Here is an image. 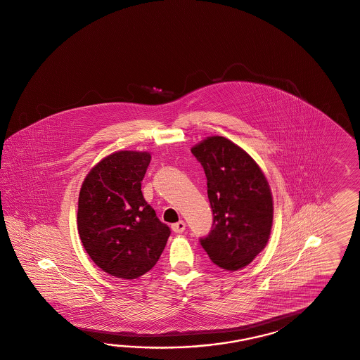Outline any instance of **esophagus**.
<instances>
[{"mask_svg": "<svg viewBox=\"0 0 360 360\" xmlns=\"http://www.w3.org/2000/svg\"><path fill=\"white\" fill-rule=\"evenodd\" d=\"M172 229L174 233H182L186 229V224L184 220H179L178 223L173 224L172 225Z\"/></svg>", "mask_w": 360, "mask_h": 360, "instance_id": "esophagus-1", "label": "esophagus"}]
</instances>
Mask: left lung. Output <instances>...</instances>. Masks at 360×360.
<instances>
[{
	"label": "left lung",
	"mask_w": 360,
	"mask_h": 360,
	"mask_svg": "<svg viewBox=\"0 0 360 360\" xmlns=\"http://www.w3.org/2000/svg\"><path fill=\"white\" fill-rule=\"evenodd\" d=\"M191 152L205 169L214 212L212 229L200 245L219 267L241 270L269 243L274 219L270 185L252 155L226 137H207Z\"/></svg>",
	"instance_id": "8db88e82"
}]
</instances>
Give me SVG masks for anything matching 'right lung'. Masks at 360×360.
<instances>
[{
    "label": "right lung",
    "mask_w": 360,
    "mask_h": 360,
    "mask_svg": "<svg viewBox=\"0 0 360 360\" xmlns=\"http://www.w3.org/2000/svg\"><path fill=\"white\" fill-rule=\"evenodd\" d=\"M149 152L117 150L90 169L78 196L81 243L101 270L131 281L155 266L170 229L141 193Z\"/></svg>",
    "instance_id": "1"
}]
</instances>
